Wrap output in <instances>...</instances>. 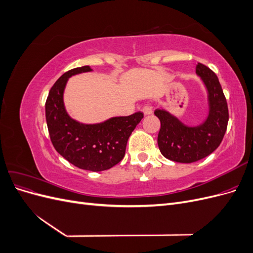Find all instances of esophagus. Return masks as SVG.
<instances>
[{
	"label": "esophagus",
	"mask_w": 253,
	"mask_h": 253,
	"mask_svg": "<svg viewBox=\"0 0 253 253\" xmlns=\"http://www.w3.org/2000/svg\"><path fill=\"white\" fill-rule=\"evenodd\" d=\"M141 111H142L144 116H148V115H151L153 113V110L150 105H144Z\"/></svg>",
	"instance_id": "34e87169"
}]
</instances>
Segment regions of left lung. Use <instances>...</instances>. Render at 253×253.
<instances>
[{
  "instance_id": "left-lung-1",
  "label": "left lung",
  "mask_w": 253,
  "mask_h": 253,
  "mask_svg": "<svg viewBox=\"0 0 253 253\" xmlns=\"http://www.w3.org/2000/svg\"><path fill=\"white\" fill-rule=\"evenodd\" d=\"M195 72L208 95L209 113L203 124L187 126L163 108L154 112L160 120L158 148L166 158L176 163L191 164L210 155L218 148L227 129L228 105L218 78L202 63L196 65Z\"/></svg>"
}]
</instances>
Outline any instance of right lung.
<instances>
[{
	"label": "right lung",
	"mask_w": 253,
	"mask_h": 253,
	"mask_svg": "<svg viewBox=\"0 0 253 253\" xmlns=\"http://www.w3.org/2000/svg\"><path fill=\"white\" fill-rule=\"evenodd\" d=\"M88 66L64 73L53 84L45 103V117L53 148L72 165L99 172L111 169L124 158L128 137L143 118L141 112L112 117L99 124H82L67 114L63 94L75 75L91 72Z\"/></svg>",
	"instance_id": "1"
}]
</instances>
